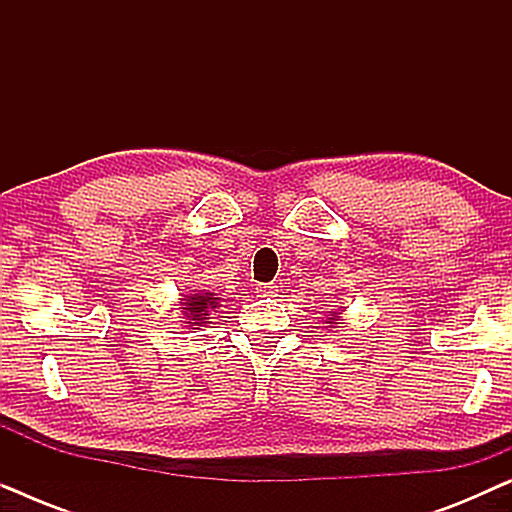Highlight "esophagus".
I'll return each mask as SVG.
<instances>
[{
	"mask_svg": "<svg viewBox=\"0 0 512 512\" xmlns=\"http://www.w3.org/2000/svg\"><path fill=\"white\" fill-rule=\"evenodd\" d=\"M256 293H258V296H275L277 284H258Z\"/></svg>",
	"mask_w": 512,
	"mask_h": 512,
	"instance_id": "1",
	"label": "esophagus"
}]
</instances>
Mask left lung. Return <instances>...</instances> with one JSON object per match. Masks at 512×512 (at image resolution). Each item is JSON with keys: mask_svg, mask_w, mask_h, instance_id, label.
<instances>
[{"mask_svg": "<svg viewBox=\"0 0 512 512\" xmlns=\"http://www.w3.org/2000/svg\"><path fill=\"white\" fill-rule=\"evenodd\" d=\"M335 321L338 319H335V314H331V321H326V324H335Z\"/></svg>", "mask_w": 512, "mask_h": 512, "instance_id": "8db88e82", "label": "left lung"}]
</instances>
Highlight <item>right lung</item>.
I'll return each mask as SVG.
<instances>
[{
    "mask_svg": "<svg viewBox=\"0 0 512 512\" xmlns=\"http://www.w3.org/2000/svg\"><path fill=\"white\" fill-rule=\"evenodd\" d=\"M184 300L186 303H184V307H181V312H184L186 324L202 326V324H207L209 312H212L214 307H219L221 298H216V293H209V291H195V293H191V296H186Z\"/></svg>",
    "mask_w": 512,
    "mask_h": 512,
    "instance_id": "1",
    "label": "right lung"
}]
</instances>
